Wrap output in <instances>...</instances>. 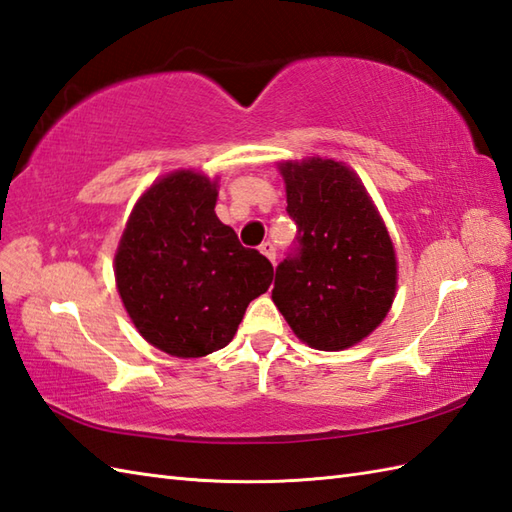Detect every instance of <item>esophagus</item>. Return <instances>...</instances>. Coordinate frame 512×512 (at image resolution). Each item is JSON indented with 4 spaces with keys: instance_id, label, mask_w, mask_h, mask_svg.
I'll use <instances>...</instances> for the list:
<instances>
[{
    "instance_id": "1",
    "label": "esophagus",
    "mask_w": 512,
    "mask_h": 512,
    "mask_svg": "<svg viewBox=\"0 0 512 512\" xmlns=\"http://www.w3.org/2000/svg\"><path fill=\"white\" fill-rule=\"evenodd\" d=\"M259 250H262V253L270 259V262L275 264V259H277V248H275V244H273V242H264L262 246H259Z\"/></svg>"
}]
</instances>
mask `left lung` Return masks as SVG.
Here are the masks:
<instances>
[{
	"instance_id": "left-lung-1",
	"label": "left lung",
	"mask_w": 512,
	"mask_h": 512,
	"mask_svg": "<svg viewBox=\"0 0 512 512\" xmlns=\"http://www.w3.org/2000/svg\"><path fill=\"white\" fill-rule=\"evenodd\" d=\"M299 253L277 266L273 301L314 350L341 352L385 321L398 259L383 215L358 173L334 158L279 160Z\"/></svg>"
}]
</instances>
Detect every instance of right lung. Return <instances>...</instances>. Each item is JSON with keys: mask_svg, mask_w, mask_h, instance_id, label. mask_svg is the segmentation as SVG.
Masks as SVG:
<instances>
[{"mask_svg": "<svg viewBox=\"0 0 512 512\" xmlns=\"http://www.w3.org/2000/svg\"><path fill=\"white\" fill-rule=\"evenodd\" d=\"M217 180L176 169L151 182L114 255L116 290L134 328L176 358L231 343L248 303L275 277L273 264L215 215Z\"/></svg>", "mask_w": 512, "mask_h": 512, "instance_id": "add662e5", "label": "right lung"}]
</instances>
